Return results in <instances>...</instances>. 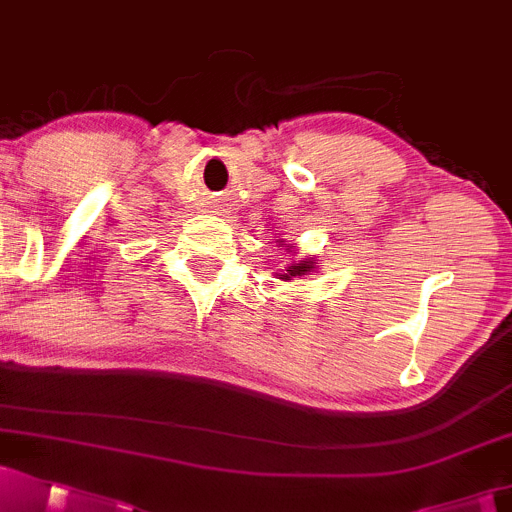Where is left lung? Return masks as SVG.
<instances>
[{"instance_id":"8db88e82","label":"left lung","mask_w":512,"mask_h":512,"mask_svg":"<svg viewBox=\"0 0 512 512\" xmlns=\"http://www.w3.org/2000/svg\"><path fill=\"white\" fill-rule=\"evenodd\" d=\"M279 242H282V240H279ZM311 270H314V260H301V262H297V265H289L287 272L279 274V279H284V282H287V279L301 277V274H306Z\"/></svg>"}]
</instances>
